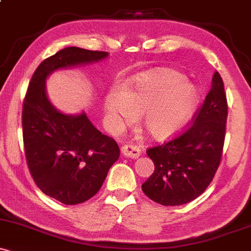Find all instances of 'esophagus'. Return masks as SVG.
I'll return each instance as SVG.
<instances>
[{
  "label": "esophagus",
  "mask_w": 251,
  "mask_h": 251,
  "mask_svg": "<svg viewBox=\"0 0 251 251\" xmlns=\"http://www.w3.org/2000/svg\"><path fill=\"white\" fill-rule=\"evenodd\" d=\"M124 156L131 157V159H137L141 155V148L137 147L136 144H125L121 148Z\"/></svg>",
  "instance_id": "esophagus-1"
}]
</instances>
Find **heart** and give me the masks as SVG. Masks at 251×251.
Returning a JSON list of instances; mask_svg holds the SVG:
<instances>
[{
    "instance_id": "1",
    "label": "heart",
    "mask_w": 251,
    "mask_h": 251,
    "mask_svg": "<svg viewBox=\"0 0 251 251\" xmlns=\"http://www.w3.org/2000/svg\"><path fill=\"white\" fill-rule=\"evenodd\" d=\"M199 102V91L173 70L143 73L126 90L108 92L104 107L119 125H131L142 114V124L155 139H167L181 130Z\"/></svg>"
}]
</instances>
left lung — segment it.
<instances>
[{"label": "left lung", "mask_w": 251, "mask_h": 251, "mask_svg": "<svg viewBox=\"0 0 251 251\" xmlns=\"http://www.w3.org/2000/svg\"><path fill=\"white\" fill-rule=\"evenodd\" d=\"M223 78L213 75L212 89L189 127L171 141L149 148L154 173L142 184L144 194L162 205L194 201L208 188L221 162L227 120Z\"/></svg>", "instance_id": "1"}]
</instances>
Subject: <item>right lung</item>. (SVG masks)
<instances>
[{
    "label": "right lung",
    "mask_w": 251,
    "mask_h": 251,
    "mask_svg": "<svg viewBox=\"0 0 251 251\" xmlns=\"http://www.w3.org/2000/svg\"><path fill=\"white\" fill-rule=\"evenodd\" d=\"M105 51L68 47L41 62L23 104V138L31 176L43 194L63 204H79L99 192L120 156L117 142L100 132L85 113L66 115L46 94V79L59 68L107 57Z\"/></svg>",
    "instance_id": "add662e5"
}]
</instances>
